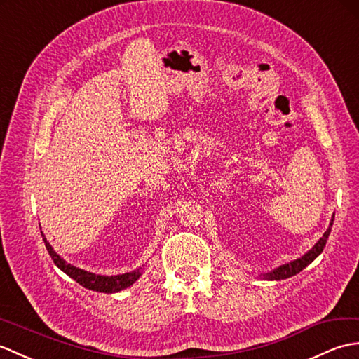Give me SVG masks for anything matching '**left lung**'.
I'll return each mask as SVG.
<instances>
[{"label":"left lung","mask_w":359,"mask_h":359,"mask_svg":"<svg viewBox=\"0 0 359 359\" xmlns=\"http://www.w3.org/2000/svg\"><path fill=\"white\" fill-rule=\"evenodd\" d=\"M333 218L335 217H332L329 229L325 230L324 235L320 238V240H318V243L307 253L302 255L301 258H297L290 262H285V264L276 267L273 270H269V272H266V273H261L259 278H262V280H267V281H281V280H287V278H290V276H294L297 273H299L302 269H306L310 262L320 257L321 252L324 250V245L329 240L330 230L333 226Z\"/></svg>","instance_id":"left-lung-1"}]
</instances>
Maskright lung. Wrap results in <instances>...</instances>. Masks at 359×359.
Instances as JSON below:
<instances>
[{
    "mask_svg": "<svg viewBox=\"0 0 359 359\" xmlns=\"http://www.w3.org/2000/svg\"><path fill=\"white\" fill-rule=\"evenodd\" d=\"M43 235V232H41ZM43 241L46 244V249L49 252L52 257L55 266H57L60 270H62L66 275H69L72 280H75L78 284H81L83 287L93 290V292H100V293H116L121 292L127 287H130L132 284L137 283L140 280V276L142 275V270H144L146 266L138 267L132 270V272L121 273V275H98V273H92L87 272L84 269H79L76 266H72L66 259H62L60 255L53 250V247L50 243L47 241V238L43 235Z\"/></svg>",
    "mask_w": 359,
    "mask_h": 359,
    "instance_id": "1",
    "label": "right lung"
}]
</instances>
